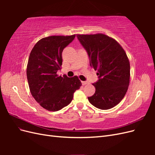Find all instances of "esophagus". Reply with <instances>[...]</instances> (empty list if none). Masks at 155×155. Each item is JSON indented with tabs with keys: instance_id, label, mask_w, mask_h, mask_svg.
I'll use <instances>...</instances> for the list:
<instances>
[{
	"instance_id": "1",
	"label": "esophagus",
	"mask_w": 155,
	"mask_h": 155,
	"mask_svg": "<svg viewBox=\"0 0 155 155\" xmlns=\"http://www.w3.org/2000/svg\"><path fill=\"white\" fill-rule=\"evenodd\" d=\"M81 83H82L83 85H85L88 83V82L87 81H81Z\"/></svg>"
}]
</instances>
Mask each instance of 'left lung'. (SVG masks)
<instances>
[{"label":"left lung","instance_id":"left-lung-1","mask_svg":"<svg viewBox=\"0 0 155 155\" xmlns=\"http://www.w3.org/2000/svg\"><path fill=\"white\" fill-rule=\"evenodd\" d=\"M87 51L90 65L97 70L94 94L88 100L94 107L107 110L122 100L130 79V63L125 50L115 39L103 34L77 35Z\"/></svg>","mask_w":155,"mask_h":155}]
</instances>
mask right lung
I'll use <instances>...</instances> for the list:
<instances>
[{"label": "right lung", "instance_id": "obj_1", "mask_svg": "<svg viewBox=\"0 0 155 155\" xmlns=\"http://www.w3.org/2000/svg\"><path fill=\"white\" fill-rule=\"evenodd\" d=\"M76 35H54L41 39L31 50L26 76L32 96L44 109L58 111L67 106L81 82L78 76H58L62 65L63 49Z\"/></svg>", "mask_w": 155, "mask_h": 155}]
</instances>
